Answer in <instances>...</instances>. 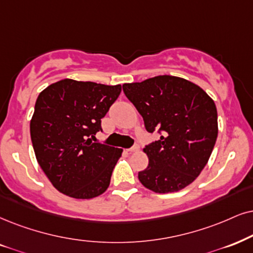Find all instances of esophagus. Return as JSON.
<instances>
[{
	"label": "esophagus",
	"mask_w": 253,
	"mask_h": 253,
	"mask_svg": "<svg viewBox=\"0 0 253 253\" xmlns=\"http://www.w3.org/2000/svg\"><path fill=\"white\" fill-rule=\"evenodd\" d=\"M139 148H140L139 145H134L133 147H130L129 149H127V152H130V153H132V152H137V150H139Z\"/></svg>",
	"instance_id": "esophagus-1"
}]
</instances>
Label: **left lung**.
I'll return each instance as SVG.
<instances>
[{
  "label": "left lung",
  "mask_w": 253,
  "mask_h": 253,
  "mask_svg": "<svg viewBox=\"0 0 253 253\" xmlns=\"http://www.w3.org/2000/svg\"><path fill=\"white\" fill-rule=\"evenodd\" d=\"M123 89L146 129L162 132L143 148L149 160L137 175L143 187L168 194L193 183L209 161L218 134L212 99L194 83L167 75L124 84Z\"/></svg>",
  "instance_id": "8db88e82"
}]
</instances>
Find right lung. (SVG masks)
I'll return each mask as SVG.
<instances>
[{
	"label": "right lung",
	"mask_w": 253,
	"mask_h": 253,
	"mask_svg": "<svg viewBox=\"0 0 253 253\" xmlns=\"http://www.w3.org/2000/svg\"><path fill=\"white\" fill-rule=\"evenodd\" d=\"M121 85L63 79L38 95L30 121L35 155L57 190L89 200L104 194L123 149L93 142Z\"/></svg>",
	"instance_id": "add662e5"
}]
</instances>
